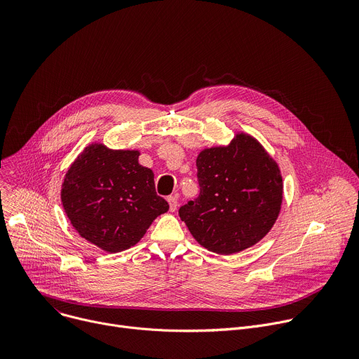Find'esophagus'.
Instances as JSON below:
<instances>
[{"label":"esophagus","instance_id":"esophagus-1","mask_svg":"<svg viewBox=\"0 0 359 359\" xmlns=\"http://www.w3.org/2000/svg\"><path fill=\"white\" fill-rule=\"evenodd\" d=\"M167 201H168V204H170V211H171V212H175V211H177V205H178V198H177V195L168 196Z\"/></svg>","mask_w":359,"mask_h":359}]
</instances>
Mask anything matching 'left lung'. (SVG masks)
Masks as SVG:
<instances>
[{
    "mask_svg": "<svg viewBox=\"0 0 359 359\" xmlns=\"http://www.w3.org/2000/svg\"><path fill=\"white\" fill-rule=\"evenodd\" d=\"M201 192L180 208L195 241L221 255L241 252L271 231L281 211V170L262 144L247 133L196 156Z\"/></svg>",
    "mask_w": 359,
    "mask_h": 359,
    "instance_id": "1",
    "label": "left lung"
}]
</instances>
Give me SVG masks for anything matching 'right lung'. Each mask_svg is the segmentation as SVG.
I'll return each mask as SVG.
<instances>
[{
  "label": "right lung",
  "mask_w": 359,
  "mask_h": 359,
  "mask_svg": "<svg viewBox=\"0 0 359 359\" xmlns=\"http://www.w3.org/2000/svg\"><path fill=\"white\" fill-rule=\"evenodd\" d=\"M140 154L95 141L74 159L61 185L62 208L74 229L109 254L140 243L170 208L155 192L154 172L138 163Z\"/></svg>",
  "instance_id": "right-lung-1"
}]
</instances>
